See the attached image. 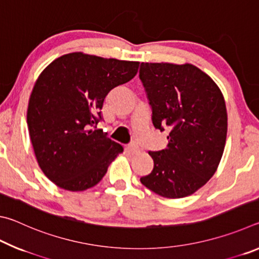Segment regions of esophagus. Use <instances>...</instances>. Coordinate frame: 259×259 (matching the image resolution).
I'll return each mask as SVG.
<instances>
[{"label":"esophagus","instance_id":"obj_1","mask_svg":"<svg viewBox=\"0 0 259 259\" xmlns=\"http://www.w3.org/2000/svg\"><path fill=\"white\" fill-rule=\"evenodd\" d=\"M126 152H128L130 155H135V154H137V153H139V148L137 146L131 145V146L126 147Z\"/></svg>","mask_w":259,"mask_h":259}]
</instances>
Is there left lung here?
<instances>
[{
    "mask_svg": "<svg viewBox=\"0 0 259 259\" xmlns=\"http://www.w3.org/2000/svg\"><path fill=\"white\" fill-rule=\"evenodd\" d=\"M139 77L153 124L169 131L164 150L148 152L154 168L140 182L163 198H185L213 176L221 162L227 135L224 96L208 74L187 63H142Z\"/></svg>",
    "mask_w": 259,
    "mask_h": 259,
    "instance_id": "left-lung-1",
    "label": "left lung"
}]
</instances>
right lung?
Listing matches in <instances>:
<instances>
[{
	"label": "right lung",
	"mask_w": 259,
	"mask_h": 259,
	"mask_svg": "<svg viewBox=\"0 0 259 259\" xmlns=\"http://www.w3.org/2000/svg\"><path fill=\"white\" fill-rule=\"evenodd\" d=\"M139 61L71 52L38 75L30 94L27 125L43 174L63 190L94 187L123 147L90 129L102 119L109 91L133 80Z\"/></svg>",
	"instance_id": "obj_1"
}]
</instances>
